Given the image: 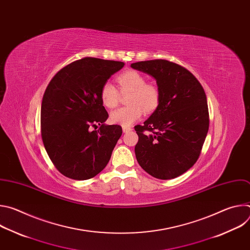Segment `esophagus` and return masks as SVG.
Masks as SVG:
<instances>
[{
  "label": "esophagus",
  "instance_id": "1",
  "mask_svg": "<svg viewBox=\"0 0 250 250\" xmlns=\"http://www.w3.org/2000/svg\"><path fill=\"white\" fill-rule=\"evenodd\" d=\"M130 130H131V127H130V126H123V131H124L125 133L129 132Z\"/></svg>",
  "mask_w": 250,
  "mask_h": 250
}]
</instances>
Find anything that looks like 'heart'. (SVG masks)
I'll use <instances>...</instances> for the list:
<instances>
[{"mask_svg":"<svg viewBox=\"0 0 250 250\" xmlns=\"http://www.w3.org/2000/svg\"><path fill=\"white\" fill-rule=\"evenodd\" d=\"M119 89L122 94H129L126 99L128 104L113 112L110 121L115 125L129 126L138 121L142 112L150 114L154 112L160 103L159 88L150 83H146V78L136 70H128L117 77ZM101 102L106 109H115L120 103V92L112 84L104 83L100 91Z\"/></svg>","mask_w":250,"mask_h":250,"instance_id":"b5f03b06","label":"heart"}]
</instances>
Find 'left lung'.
Returning a JSON list of instances; mask_svg holds the SVG:
<instances>
[{
	"label": "left lung",
	"mask_w": 250,
	"mask_h": 250,
	"mask_svg": "<svg viewBox=\"0 0 250 250\" xmlns=\"http://www.w3.org/2000/svg\"><path fill=\"white\" fill-rule=\"evenodd\" d=\"M130 66L151 75L161 94L154 113L134 126L136 160L157 179H173L189 170L201 154L209 125L206 93L190 71L177 63L155 59Z\"/></svg>",
	"instance_id": "8db88e82"
}]
</instances>
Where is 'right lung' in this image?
<instances>
[{"mask_svg":"<svg viewBox=\"0 0 250 250\" xmlns=\"http://www.w3.org/2000/svg\"><path fill=\"white\" fill-rule=\"evenodd\" d=\"M124 65L84 57L60 69L46 87L41 112L42 137L50 160L62 175L88 180L110 161L123 129L104 124L109 114L100 91ZM97 124L99 129L92 131Z\"/></svg>","mask_w":250,"mask_h":250,"instance_id":"add662e5","label":"right lung"}]
</instances>
